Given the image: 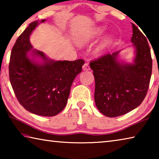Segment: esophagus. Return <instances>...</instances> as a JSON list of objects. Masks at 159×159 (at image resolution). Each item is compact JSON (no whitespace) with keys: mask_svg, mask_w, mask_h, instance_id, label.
I'll return each instance as SVG.
<instances>
[{"mask_svg":"<svg viewBox=\"0 0 159 159\" xmlns=\"http://www.w3.org/2000/svg\"><path fill=\"white\" fill-rule=\"evenodd\" d=\"M83 69L85 70V71H88V70H90V66L89 64H88V63L85 62L84 64H83Z\"/></svg>","mask_w":159,"mask_h":159,"instance_id":"esophagus-1","label":"esophagus"}]
</instances>
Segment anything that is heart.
I'll return each instance as SVG.
<instances>
[{
    "mask_svg": "<svg viewBox=\"0 0 159 159\" xmlns=\"http://www.w3.org/2000/svg\"><path fill=\"white\" fill-rule=\"evenodd\" d=\"M101 32H102L101 29H99L98 31H97L96 32H95V33H94L93 35H91V36H86L85 38H83V39H81V43H87V42H89L90 41H93V40L95 39V38L98 37L99 35L101 34ZM107 42L103 43H102L100 45V46L98 48V52H100V51H102V50L104 49V48H105V47L107 46Z\"/></svg>",
    "mask_w": 159,
    "mask_h": 159,
    "instance_id": "obj_1",
    "label": "heart"
}]
</instances>
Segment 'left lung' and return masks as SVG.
Listing matches in <instances>:
<instances>
[{"label": "left lung", "instance_id": "8db88e82", "mask_svg": "<svg viewBox=\"0 0 159 159\" xmlns=\"http://www.w3.org/2000/svg\"><path fill=\"white\" fill-rule=\"evenodd\" d=\"M133 25L131 41L136 49L133 64L120 63L118 52L90 61L95 80V102L102 114L116 117L127 114L143 102L149 89L152 59L146 36Z\"/></svg>", "mask_w": 159, "mask_h": 159}]
</instances>
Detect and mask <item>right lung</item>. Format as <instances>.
I'll list each match as a JSON object with an SVG mask.
<instances>
[{"instance_id":"obj_1","label":"right lung","mask_w":159,"mask_h":159,"mask_svg":"<svg viewBox=\"0 0 159 159\" xmlns=\"http://www.w3.org/2000/svg\"><path fill=\"white\" fill-rule=\"evenodd\" d=\"M37 25L38 21L31 23L12 48L10 81L16 98L25 109L36 115L54 116L66 107L72 83L81 72L85 61H51L39 50H35L34 55L42 57L44 63L31 60L27 55L33 48L29 36Z\"/></svg>"}]
</instances>
